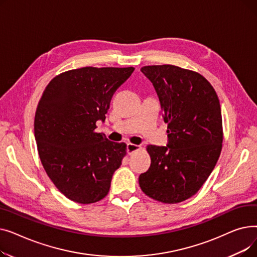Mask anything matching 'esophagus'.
<instances>
[{
  "instance_id": "esophagus-1",
  "label": "esophagus",
  "mask_w": 257,
  "mask_h": 257,
  "mask_svg": "<svg viewBox=\"0 0 257 257\" xmlns=\"http://www.w3.org/2000/svg\"><path fill=\"white\" fill-rule=\"evenodd\" d=\"M140 149H141V147L138 146V145H134V144H131V143L127 144V152H128L129 155L132 154V153H134V152L139 151Z\"/></svg>"
}]
</instances>
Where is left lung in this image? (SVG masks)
<instances>
[{
  "mask_svg": "<svg viewBox=\"0 0 257 257\" xmlns=\"http://www.w3.org/2000/svg\"><path fill=\"white\" fill-rule=\"evenodd\" d=\"M141 71L157 92L169 143L147 147L151 166L140 175V186L156 201L179 203L200 190L220 157V101L199 73L171 64L143 66Z\"/></svg>",
  "mask_w": 257,
  "mask_h": 257,
  "instance_id": "8db88e82",
  "label": "left lung"
}]
</instances>
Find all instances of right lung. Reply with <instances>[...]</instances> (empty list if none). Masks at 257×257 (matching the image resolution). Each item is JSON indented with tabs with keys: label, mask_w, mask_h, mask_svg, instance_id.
<instances>
[{
	"label": "right lung",
	"mask_w": 257,
	"mask_h": 257,
	"mask_svg": "<svg viewBox=\"0 0 257 257\" xmlns=\"http://www.w3.org/2000/svg\"><path fill=\"white\" fill-rule=\"evenodd\" d=\"M134 67L85 66L53 78L36 108L34 136L49 178L80 204L102 200L126 155V144L94 131L114 91Z\"/></svg>",
	"instance_id": "1"
}]
</instances>
